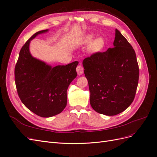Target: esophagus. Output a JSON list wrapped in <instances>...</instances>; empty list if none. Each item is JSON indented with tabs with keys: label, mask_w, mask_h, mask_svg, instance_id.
I'll return each instance as SVG.
<instances>
[{
	"label": "esophagus",
	"mask_w": 157,
	"mask_h": 157,
	"mask_svg": "<svg viewBox=\"0 0 157 157\" xmlns=\"http://www.w3.org/2000/svg\"><path fill=\"white\" fill-rule=\"evenodd\" d=\"M77 72L78 75H81L84 72V69L81 65H78L77 67Z\"/></svg>",
	"instance_id": "34e87169"
}]
</instances>
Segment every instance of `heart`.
Returning a JSON list of instances; mask_svg holds the SVG:
<instances>
[{"label": "heart", "instance_id": "obj_1", "mask_svg": "<svg viewBox=\"0 0 157 157\" xmlns=\"http://www.w3.org/2000/svg\"><path fill=\"white\" fill-rule=\"evenodd\" d=\"M95 36L93 34H87L81 38L78 41V44L82 46H88V51L90 54H96L103 50L105 46V40L102 37H97L94 39Z\"/></svg>", "mask_w": 157, "mask_h": 157}]
</instances>
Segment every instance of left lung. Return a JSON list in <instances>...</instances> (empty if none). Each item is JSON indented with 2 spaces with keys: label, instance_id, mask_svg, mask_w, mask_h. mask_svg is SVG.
Here are the masks:
<instances>
[{
  "label": "left lung",
  "instance_id": "1",
  "mask_svg": "<svg viewBox=\"0 0 157 157\" xmlns=\"http://www.w3.org/2000/svg\"><path fill=\"white\" fill-rule=\"evenodd\" d=\"M113 46L82 61L90 105L94 111L107 116L118 115L131 105L139 80L136 52L117 29Z\"/></svg>",
  "mask_w": 157,
  "mask_h": 157
}]
</instances>
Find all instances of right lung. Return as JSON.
I'll return each mask as SVG.
<instances>
[{
    "mask_svg": "<svg viewBox=\"0 0 157 157\" xmlns=\"http://www.w3.org/2000/svg\"><path fill=\"white\" fill-rule=\"evenodd\" d=\"M48 29L35 33L21 48L15 67V82L18 96L25 106L41 117H51L67 105V90L77 77L78 61L52 67L33 57L31 41Z\"/></svg>",
    "mask_w": 157,
    "mask_h": 157,
    "instance_id": "obj_1",
    "label": "right lung"
}]
</instances>
